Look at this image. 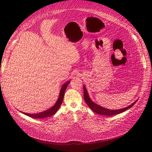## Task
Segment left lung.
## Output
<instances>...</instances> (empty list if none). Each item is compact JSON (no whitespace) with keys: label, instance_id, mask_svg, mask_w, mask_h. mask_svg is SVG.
Instances as JSON below:
<instances>
[{"label":"left lung","instance_id":"1","mask_svg":"<svg viewBox=\"0 0 152 152\" xmlns=\"http://www.w3.org/2000/svg\"><path fill=\"white\" fill-rule=\"evenodd\" d=\"M84 87V100L86 103H87V104L89 106V107L93 110V112H96V113L98 114H100L102 115H108V116H111V115H117L118 113H122L124 112H125L126 110H127V109L131 108L133 105H134L136 102H134L133 103H132L131 105L128 106V107L124 108H122L120 110H109L107 108H103L101 106L94 103L93 102H92V100L90 99L89 96L88 95V93H87V89L86 88L85 86H83Z\"/></svg>","mask_w":152,"mask_h":152}]
</instances>
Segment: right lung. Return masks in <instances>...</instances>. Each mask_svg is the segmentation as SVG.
Returning a JSON list of instances; mask_svg holds the SVG:
<instances>
[{
    "label": "right lung",
    "mask_w": 152,
    "mask_h": 152,
    "mask_svg": "<svg viewBox=\"0 0 152 152\" xmlns=\"http://www.w3.org/2000/svg\"><path fill=\"white\" fill-rule=\"evenodd\" d=\"M70 83V81H67L64 84L60 90V93H59V96L58 99L57 100L56 103H55V104L53 106V107L50 108L45 110L44 112H42L39 113H34V114H31V113H27L25 112H22L23 114L26 115H28L31 118H45V117H49L50 116H53L56 113V112L58 110V109L60 107V106L63 102V99L64 97V94H65V92L66 91V87Z\"/></svg>",
    "instance_id": "right-lung-1"
}]
</instances>
